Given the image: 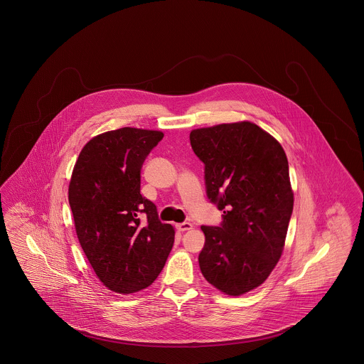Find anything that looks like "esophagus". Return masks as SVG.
<instances>
[{
  "instance_id": "1",
  "label": "esophagus",
  "mask_w": 364,
  "mask_h": 364,
  "mask_svg": "<svg viewBox=\"0 0 364 364\" xmlns=\"http://www.w3.org/2000/svg\"><path fill=\"white\" fill-rule=\"evenodd\" d=\"M176 228L179 231H188V230L193 229V225L189 223V222H183V223H179V225H176Z\"/></svg>"
}]
</instances>
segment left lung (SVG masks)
Masks as SVG:
<instances>
[{
	"label": "left lung",
	"instance_id": "8db88e82",
	"mask_svg": "<svg viewBox=\"0 0 364 364\" xmlns=\"http://www.w3.org/2000/svg\"><path fill=\"white\" fill-rule=\"evenodd\" d=\"M191 144L205 164L208 198L223 210L220 228L201 226L200 269L222 293L245 294L267 279L284 252L294 201L287 154L248 120L194 129Z\"/></svg>",
	"mask_w": 364,
	"mask_h": 364
}]
</instances>
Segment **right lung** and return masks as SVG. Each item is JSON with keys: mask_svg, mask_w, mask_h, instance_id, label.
<instances>
[{"mask_svg": "<svg viewBox=\"0 0 364 364\" xmlns=\"http://www.w3.org/2000/svg\"><path fill=\"white\" fill-rule=\"evenodd\" d=\"M163 136L134 127L96 135L71 175L68 201L79 244L97 278L119 294L152 285L173 249L175 230L141 194L142 164Z\"/></svg>", "mask_w": 364, "mask_h": 364, "instance_id": "obj_1", "label": "right lung"}]
</instances>
